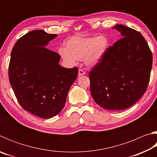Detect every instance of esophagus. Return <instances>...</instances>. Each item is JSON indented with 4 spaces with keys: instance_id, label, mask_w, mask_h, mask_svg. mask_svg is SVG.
Segmentation results:
<instances>
[{
    "instance_id": "34e87169",
    "label": "esophagus",
    "mask_w": 157,
    "mask_h": 157,
    "mask_svg": "<svg viewBox=\"0 0 157 157\" xmlns=\"http://www.w3.org/2000/svg\"><path fill=\"white\" fill-rule=\"evenodd\" d=\"M85 75V71L82 70V69H79L78 70V76L81 77Z\"/></svg>"
}]
</instances>
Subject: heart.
I'll return each mask as SVG.
<instances>
[{"label":"heart","instance_id":"b5f03b06","mask_svg":"<svg viewBox=\"0 0 157 157\" xmlns=\"http://www.w3.org/2000/svg\"><path fill=\"white\" fill-rule=\"evenodd\" d=\"M109 46L108 39L104 35L97 36H73L66 42V47L58 50L60 57L66 64H75L84 59L86 65L98 64L105 56Z\"/></svg>","mask_w":157,"mask_h":157}]
</instances>
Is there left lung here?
Wrapping results in <instances>:
<instances>
[{"label": "left lung", "mask_w": 157, "mask_h": 157, "mask_svg": "<svg viewBox=\"0 0 157 157\" xmlns=\"http://www.w3.org/2000/svg\"><path fill=\"white\" fill-rule=\"evenodd\" d=\"M122 38L109 47L102 59L89 72L93 98L108 110H123L134 105L147 89L152 54L139 32L117 24Z\"/></svg>", "instance_id": "obj_1"}]
</instances>
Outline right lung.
<instances>
[{"label":"right lung","mask_w":157,"mask_h":157,"mask_svg":"<svg viewBox=\"0 0 157 157\" xmlns=\"http://www.w3.org/2000/svg\"><path fill=\"white\" fill-rule=\"evenodd\" d=\"M58 35L44 30L30 32L18 39L11 52L10 83L25 111L43 118L57 115L64 107L78 68L59 65L60 56L46 48Z\"/></svg>","instance_id":"add662e5"}]
</instances>
